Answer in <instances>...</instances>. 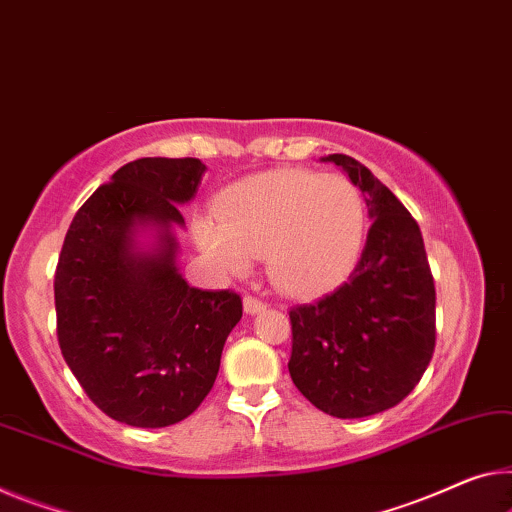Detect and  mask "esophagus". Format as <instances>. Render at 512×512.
I'll return each mask as SVG.
<instances>
[{"label": "esophagus", "instance_id": "esophagus-1", "mask_svg": "<svg viewBox=\"0 0 512 512\" xmlns=\"http://www.w3.org/2000/svg\"><path fill=\"white\" fill-rule=\"evenodd\" d=\"M242 304H245V311L249 313V316H256V313L267 309V304L263 300H256V297H251V295H247L245 300H242Z\"/></svg>", "mask_w": 512, "mask_h": 512}]
</instances>
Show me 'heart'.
<instances>
[{"instance_id":"b5f03b06","label":"heart","mask_w":512,"mask_h":512,"mask_svg":"<svg viewBox=\"0 0 512 512\" xmlns=\"http://www.w3.org/2000/svg\"><path fill=\"white\" fill-rule=\"evenodd\" d=\"M366 203L338 174L272 169L235 183L217 217L194 222V240L219 270L242 274L265 254L270 279L290 295L329 290L348 277L364 247Z\"/></svg>"}]
</instances>
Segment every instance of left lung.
I'll return each instance as SVG.
<instances>
[{
    "label": "left lung",
    "mask_w": 512,
    "mask_h": 512,
    "mask_svg": "<svg viewBox=\"0 0 512 512\" xmlns=\"http://www.w3.org/2000/svg\"><path fill=\"white\" fill-rule=\"evenodd\" d=\"M364 194L371 229L350 279L295 306L288 371L302 396L336 419H364L398 405L435 350V283L419 224L371 169L327 155Z\"/></svg>",
    "instance_id": "left-lung-1"
}]
</instances>
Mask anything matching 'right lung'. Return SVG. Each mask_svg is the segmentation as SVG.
<instances>
[{
	"instance_id": "right-lung-1",
	"label": "right lung",
	"mask_w": 512,
	"mask_h": 512,
	"mask_svg": "<svg viewBox=\"0 0 512 512\" xmlns=\"http://www.w3.org/2000/svg\"><path fill=\"white\" fill-rule=\"evenodd\" d=\"M206 171L196 157L128 162L77 210L61 249V355L86 396L128 426L187 419L215 384L242 318L238 293L192 288L178 267L180 206Z\"/></svg>"
}]
</instances>
